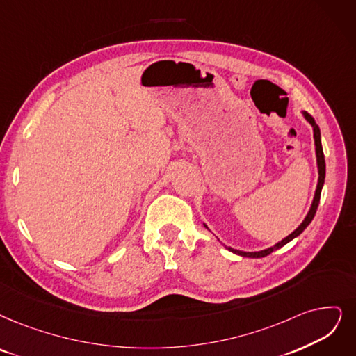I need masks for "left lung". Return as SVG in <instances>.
Returning <instances> with one entry per match:
<instances>
[{"label": "left lung", "mask_w": 356, "mask_h": 356, "mask_svg": "<svg viewBox=\"0 0 356 356\" xmlns=\"http://www.w3.org/2000/svg\"><path fill=\"white\" fill-rule=\"evenodd\" d=\"M302 115L304 118L309 122V125L312 127V133H314V145H316V158H317V169H318V181H317V188H316V193H314V198H312V203H311V207L307 213L305 219L301 222V225L296 227V229L289 234L286 238H283L282 241H279L277 244H275L273 247H268L266 250H260V251H241V250H235L232 247H226L227 250H229L231 252L236 254V255H241V257H248V259H261V257H266V255H268L270 252H273L275 250H279L282 248L285 244H288L289 241H292L293 238H296L298 235H301L304 232L305 227L311 223V220L314 219V215L317 211V207H318V203H320V195H321V190H323V186H324V178H325V162H324V153H323V147H321V134H320V129L318 125L316 124L314 118H312L308 112L302 111ZM204 227H207L206 223H203ZM209 229V227H207ZM210 231V229H209Z\"/></svg>", "instance_id": "obj_1"}]
</instances>
